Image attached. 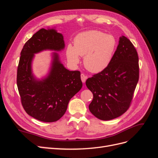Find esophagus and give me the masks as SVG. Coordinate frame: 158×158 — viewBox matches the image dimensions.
Instances as JSON below:
<instances>
[{
	"instance_id": "obj_1",
	"label": "esophagus",
	"mask_w": 158,
	"mask_h": 158,
	"mask_svg": "<svg viewBox=\"0 0 158 158\" xmlns=\"http://www.w3.org/2000/svg\"><path fill=\"white\" fill-rule=\"evenodd\" d=\"M81 80H82V82L84 83L85 82V80L87 78V76H85L84 74H81Z\"/></svg>"
}]
</instances>
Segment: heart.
<instances>
[{"instance_id":"b5f03b06","label":"heart","mask_w":158,"mask_h":158,"mask_svg":"<svg viewBox=\"0 0 158 158\" xmlns=\"http://www.w3.org/2000/svg\"><path fill=\"white\" fill-rule=\"evenodd\" d=\"M117 45L116 38L111 34L97 30L84 31L76 35L74 45L68 44L66 58L76 65L79 63L80 56H84L85 67L92 73H100L111 62Z\"/></svg>"}]
</instances>
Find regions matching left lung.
Wrapping results in <instances>:
<instances>
[{
    "label": "left lung",
    "instance_id": "left-lung-1",
    "mask_svg": "<svg viewBox=\"0 0 158 158\" xmlns=\"http://www.w3.org/2000/svg\"><path fill=\"white\" fill-rule=\"evenodd\" d=\"M139 78L137 51L125 36L107 67L85 82L94 98L89 109L100 120L109 121L125 113L130 106Z\"/></svg>",
    "mask_w": 158,
    "mask_h": 158
}]
</instances>
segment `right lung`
I'll use <instances>...</instances> for the list:
<instances>
[{
    "mask_svg": "<svg viewBox=\"0 0 158 158\" xmlns=\"http://www.w3.org/2000/svg\"><path fill=\"white\" fill-rule=\"evenodd\" d=\"M64 37L55 28H42L23 46L17 71V85L26 112L46 123L58 121L64 115L69 102L82 87L80 72L70 71L62 64L58 52H53L49 73L41 79L32 73L35 54L49 50L61 51Z\"/></svg>",
    "mask_w": 158,
    "mask_h": 158,
    "instance_id": "add662e5",
    "label": "right lung"
}]
</instances>
